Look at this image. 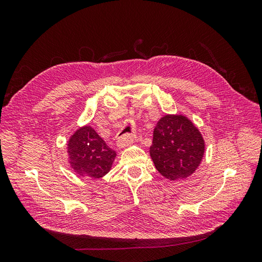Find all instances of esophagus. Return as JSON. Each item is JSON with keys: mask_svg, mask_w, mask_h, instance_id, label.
Wrapping results in <instances>:
<instances>
[{"mask_svg": "<svg viewBox=\"0 0 262 262\" xmlns=\"http://www.w3.org/2000/svg\"><path fill=\"white\" fill-rule=\"evenodd\" d=\"M134 139H136V136L133 133H124V134H120L119 136L118 140H117V144L119 147H125L130 145L131 143H133Z\"/></svg>", "mask_w": 262, "mask_h": 262, "instance_id": "1", "label": "esophagus"}]
</instances>
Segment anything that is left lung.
Masks as SVG:
<instances>
[{
    "mask_svg": "<svg viewBox=\"0 0 262 262\" xmlns=\"http://www.w3.org/2000/svg\"><path fill=\"white\" fill-rule=\"evenodd\" d=\"M205 144L201 132L182 115H165L158 120L149 147L156 169L169 180L185 179L199 167Z\"/></svg>",
    "mask_w": 262,
    "mask_h": 262,
    "instance_id": "left-lung-1",
    "label": "left lung"
}]
</instances>
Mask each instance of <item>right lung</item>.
Segmentation results:
<instances>
[{"mask_svg": "<svg viewBox=\"0 0 262 262\" xmlns=\"http://www.w3.org/2000/svg\"><path fill=\"white\" fill-rule=\"evenodd\" d=\"M69 163L82 177L98 179L112 169L117 156L91 125L77 129L68 142Z\"/></svg>", "mask_w": 262, "mask_h": 262, "instance_id": "obj_1", "label": "right lung"}]
</instances>
